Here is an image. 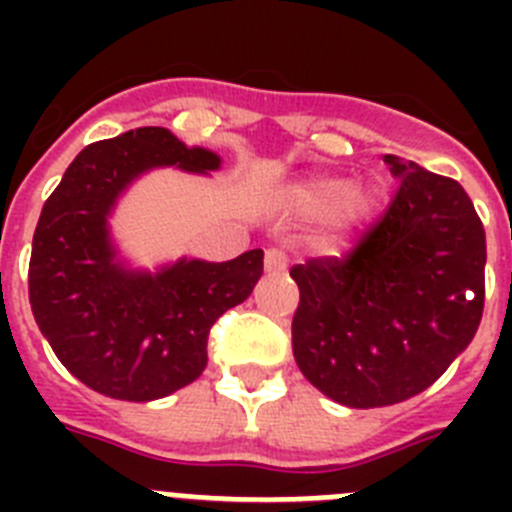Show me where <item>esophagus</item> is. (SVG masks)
I'll list each match as a JSON object with an SVG mask.
<instances>
[{
    "instance_id": "34e87169",
    "label": "esophagus",
    "mask_w": 512,
    "mask_h": 512,
    "mask_svg": "<svg viewBox=\"0 0 512 512\" xmlns=\"http://www.w3.org/2000/svg\"><path fill=\"white\" fill-rule=\"evenodd\" d=\"M287 264L289 259L284 251H279V248H269V251H266L264 266L269 274H284V271H287Z\"/></svg>"
}]
</instances>
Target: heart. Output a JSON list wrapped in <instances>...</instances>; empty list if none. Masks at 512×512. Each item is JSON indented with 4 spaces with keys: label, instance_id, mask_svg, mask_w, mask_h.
Instances as JSON below:
<instances>
[{
    "label": "heart",
    "instance_id": "1",
    "mask_svg": "<svg viewBox=\"0 0 512 512\" xmlns=\"http://www.w3.org/2000/svg\"><path fill=\"white\" fill-rule=\"evenodd\" d=\"M289 205L297 215L320 217L315 243L323 251H336L348 230L369 212L372 197L361 187H348L338 176H312L289 189Z\"/></svg>",
    "mask_w": 512,
    "mask_h": 512
}]
</instances>
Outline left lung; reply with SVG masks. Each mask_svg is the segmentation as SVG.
<instances>
[{
	"label": "left lung",
	"instance_id": "1",
	"mask_svg": "<svg viewBox=\"0 0 512 512\" xmlns=\"http://www.w3.org/2000/svg\"><path fill=\"white\" fill-rule=\"evenodd\" d=\"M384 164L400 187L377 223L341 259L289 271L300 287V372L361 410L428 390L472 343L485 310V228L469 194L415 161L387 153Z\"/></svg>",
	"mask_w": 512,
	"mask_h": 512
}]
</instances>
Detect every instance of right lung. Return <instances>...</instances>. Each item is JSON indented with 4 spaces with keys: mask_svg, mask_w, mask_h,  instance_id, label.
I'll list each match as a JSON object with an SVG mask.
<instances>
[{
    "mask_svg": "<svg viewBox=\"0 0 512 512\" xmlns=\"http://www.w3.org/2000/svg\"><path fill=\"white\" fill-rule=\"evenodd\" d=\"M156 166L207 174L220 169V156L187 148L166 128L97 140L71 161L33 235L27 289L35 323L58 361L112 400H158L200 377L210 328L264 271L261 248L223 264L125 269L107 217L128 184Z\"/></svg>",
    "mask_w": 512,
    "mask_h": 512,
    "instance_id": "add662e5",
    "label": "right lung"
}]
</instances>
